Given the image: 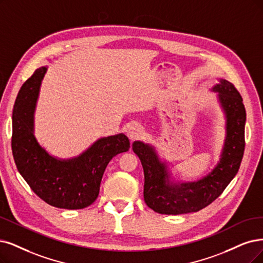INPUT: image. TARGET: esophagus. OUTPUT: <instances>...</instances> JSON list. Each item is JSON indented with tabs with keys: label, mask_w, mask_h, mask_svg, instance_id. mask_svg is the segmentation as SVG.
I'll return each instance as SVG.
<instances>
[{
	"label": "esophagus",
	"mask_w": 263,
	"mask_h": 263,
	"mask_svg": "<svg viewBox=\"0 0 263 263\" xmlns=\"http://www.w3.org/2000/svg\"><path fill=\"white\" fill-rule=\"evenodd\" d=\"M142 134H143L142 125L137 122L129 124L128 128H126V135H128V138L132 141L139 139Z\"/></svg>",
	"instance_id": "34e87169"
}]
</instances>
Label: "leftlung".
<instances>
[{
  "mask_svg": "<svg viewBox=\"0 0 263 263\" xmlns=\"http://www.w3.org/2000/svg\"><path fill=\"white\" fill-rule=\"evenodd\" d=\"M226 115V140L220 161L196 182H173L166 161L154 146L141 141L132 144L144 170V200L161 215L196 212L217 199L236 176L245 149L246 110L242 99L231 82L220 79L212 87Z\"/></svg>",
  "mask_w": 263,
  "mask_h": 263,
  "instance_id": "obj_1",
  "label": "left lung"
}]
</instances>
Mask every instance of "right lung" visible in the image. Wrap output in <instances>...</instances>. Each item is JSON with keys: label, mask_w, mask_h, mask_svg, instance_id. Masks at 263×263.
I'll list each match as a JSON object with an SVG mask.
<instances>
[{"label": "right lung", "mask_w": 263, "mask_h": 263, "mask_svg": "<svg viewBox=\"0 0 263 263\" xmlns=\"http://www.w3.org/2000/svg\"><path fill=\"white\" fill-rule=\"evenodd\" d=\"M46 67H40L19 90L13 110L12 151L18 172L46 203L83 209L99 196L104 171L112 157L129 151L123 133L97 140L79 156H51L34 137V110Z\"/></svg>", "instance_id": "obj_1"}]
</instances>
